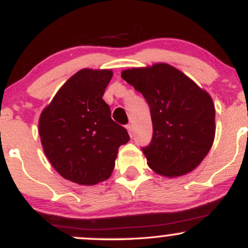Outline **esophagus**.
I'll return each instance as SVG.
<instances>
[{
  "label": "esophagus",
  "instance_id": "1",
  "mask_svg": "<svg viewBox=\"0 0 248 248\" xmlns=\"http://www.w3.org/2000/svg\"><path fill=\"white\" fill-rule=\"evenodd\" d=\"M126 128H127L128 133H129V135H130V136H133V135H134V128H133L132 124H127Z\"/></svg>",
  "mask_w": 248,
  "mask_h": 248
}]
</instances>
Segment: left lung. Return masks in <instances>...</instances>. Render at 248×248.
I'll return each mask as SVG.
<instances>
[{
  "instance_id": "1",
  "label": "left lung",
  "mask_w": 248,
  "mask_h": 248,
  "mask_svg": "<svg viewBox=\"0 0 248 248\" xmlns=\"http://www.w3.org/2000/svg\"><path fill=\"white\" fill-rule=\"evenodd\" d=\"M121 77L149 105L153 138L142 148L148 166L167 177L196 169L215 139L216 110L209 93L164 62L124 70Z\"/></svg>"
}]
</instances>
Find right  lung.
Returning a JSON list of instances; mask_svg holds the SVG:
<instances>
[{
	"instance_id": "1",
	"label": "right lung",
	"mask_w": 248,
	"mask_h": 248,
	"mask_svg": "<svg viewBox=\"0 0 248 248\" xmlns=\"http://www.w3.org/2000/svg\"><path fill=\"white\" fill-rule=\"evenodd\" d=\"M110 70L82 69L59 88L38 122L43 150L64 178L94 186L109 177L119 147L129 141L126 128L110 118L102 99Z\"/></svg>"
}]
</instances>
